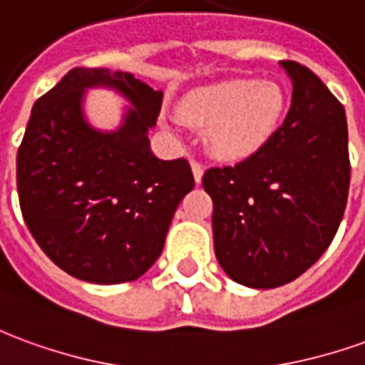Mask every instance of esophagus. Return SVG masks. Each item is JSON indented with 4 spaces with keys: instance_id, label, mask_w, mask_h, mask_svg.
<instances>
[{
    "instance_id": "1",
    "label": "esophagus",
    "mask_w": 365,
    "mask_h": 365,
    "mask_svg": "<svg viewBox=\"0 0 365 365\" xmlns=\"http://www.w3.org/2000/svg\"><path fill=\"white\" fill-rule=\"evenodd\" d=\"M191 172H193L195 182L201 183V178H203V165H201L200 162H191Z\"/></svg>"
}]
</instances>
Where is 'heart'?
Here are the masks:
<instances>
[{"instance_id": "1", "label": "heart", "mask_w": 365, "mask_h": 365, "mask_svg": "<svg viewBox=\"0 0 365 365\" xmlns=\"http://www.w3.org/2000/svg\"><path fill=\"white\" fill-rule=\"evenodd\" d=\"M284 104V91L277 83L237 78L191 91L178 104V114L191 126L207 130L205 144L211 156L241 160L274 134Z\"/></svg>"}]
</instances>
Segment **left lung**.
Wrapping results in <instances>:
<instances>
[{
	"label": "left lung",
	"mask_w": 365,
	"mask_h": 365,
	"mask_svg": "<svg viewBox=\"0 0 365 365\" xmlns=\"http://www.w3.org/2000/svg\"><path fill=\"white\" fill-rule=\"evenodd\" d=\"M292 104L280 128L235 165L209 168L213 243L221 269L251 289L298 279L332 243L350 190L348 122L328 86L294 61Z\"/></svg>",
	"instance_id": "8db88e82"
}]
</instances>
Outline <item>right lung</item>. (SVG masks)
Here are the masks:
<instances>
[{"label": "right lung", "mask_w": 365, "mask_h": 365, "mask_svg": "<svg viewBox=\"0 0 365 365\" xmlns=\"http://www.w3.org/2000/svg\"><path fill=\"white\" fill-rule=\"evenodd\" d=\"M93 86H110L135 106L118 130L86 122L82 98ZM160 108L162 91L108 68H73L33 104L17 152L19 205L43 253L71 277L128 282L162 255L195 182L185 158L160 160L150 150Z\"/></svg>", "instance_id": "obj_1"}]
</instances>
